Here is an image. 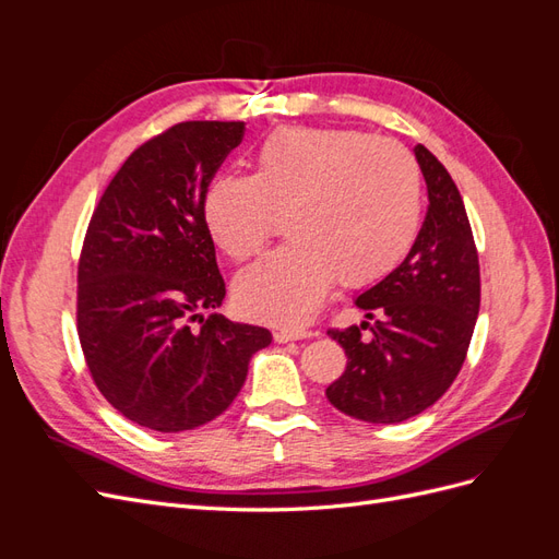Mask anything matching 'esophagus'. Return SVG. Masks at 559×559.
I'll use <instances>...</instances> for the list:
<instances>
[{"label": "esophagus", "instance_id": "obj_1", "mask_svg": "<svg viewBox=\"0 0 559 559\" xmlns=\"http://www.w3.org/2000/svg\"><path fill=\"white\" fill-rule=\"evenodd\" d=\"M312 331L308 329H275L273 337L275 343H292V341H302V337H310Z\"/></svg>", "mask_w": 559, "mask_h": 559}]
</instances>
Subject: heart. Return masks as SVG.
<instances>
[{
  "mask_svg": "<svg viewBox=\"0 0 559 559\" xmlns=\"http://www.w3.org/2000/svg\"><path fill=\"white\" fill-rule=\"evenodd\" d=\"M421 210V175L408 148L352 128H277L251 175H218L202 214L216 247L247 261L273 238L292 242L242 270L238 308L273 324H302L343 286L378 282L408 253Z\"/></svg>",
  "mask_w": 559,
  "mask_h": 559,
  "instance_id": "b5f03b06",
  "label": "heart"
}]
</instances>
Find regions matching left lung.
I'll list each match as a JSON object with an SVG mask.
<instances>
[{
    "instance_id": "1",
    "label": "left lung",
    "mask_w": 559,
    "mask_h": 559,
    "mask_svg": "<svg viewBox=\"0 0 559 559\" xmlns=\"http://www.w3.org/2000/svg\"><path fill=\"white\" fill-rule=\"evenodd\" d=\"M429 207L403 263L357 298L373 324L329 329L347 357L326 389L337 411L396 425L441 399L466 359L480 310V265L460 189L427 146H415ZM368 325V342L360 331Z\"/></svg>"
}]
</instances>
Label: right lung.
<instances>
[{
    "mask_svg": "<svg viewBox=\"0 0 559 559\" xmlns=\"http://www.w3.org/2000/svg\"><path fill=\"white\" fill-rule=\"evenodd\" d=\"M242 121H186L138 146L91 216L79 257L76 331L93 382L130 421L160 433L222 415L267 329L202 317L224 302L207 186Z\"/></svg>",
    "mask_w": 559,
    "mask_h": 559,
    "instance_id": "right-lung-1",
    "label": "right lung"
}]
</instances>
